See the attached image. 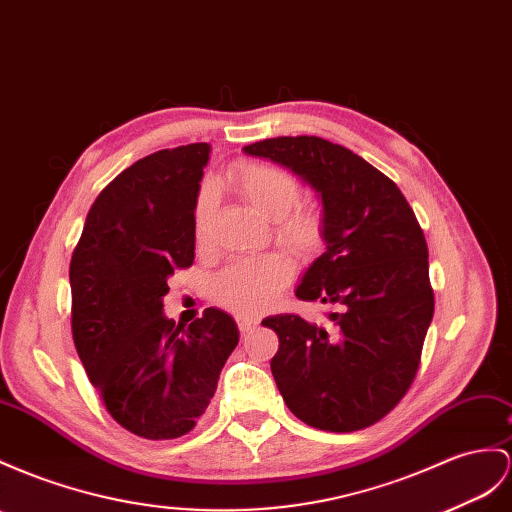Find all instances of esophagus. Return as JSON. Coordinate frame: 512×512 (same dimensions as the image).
Returning a JSON list of instances; mask_svg holds the SVG:
<instances>
[{"instance_id":"1","label":"esophagus","mask_w":512,"mask_h":512,"mask_svg":"<svg viewBox=\"0 0 512 512\" xmlns=\"http://www.w3.org/2000/svg\"><path fill=\"white\" fill-rule=\"evenodd\" d=\"M255 326H257V320H255V318H246V316H240V318H238V329H240V333L253 331Z\"/></svg>"}]
</instances>
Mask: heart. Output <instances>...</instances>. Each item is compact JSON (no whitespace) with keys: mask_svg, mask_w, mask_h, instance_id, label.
<instances>
[{"mask_svg":"<svg viewBox=\"0 0 512 512\" xmlns=\"http://www.w3.org/2000/svg\"><path fill=\"white\" fill-rule=\"evenodd\" d=\"M233 183L244 201L261 216L277 220L281 240L300 251L316 246L322 235V218L313 209H291L300 199V186L290 170L272 164H242L233 170ZM218 194L212 183H205L194 207L196 240L205 242L216 212ZM294 266L281 255L235 261L218 274L214 296L222 307L238 316H255L268 309L274 298L292 279Z\"/></svg>","mask_w":512,"mask_h":512,"instance_id":"heart-1","label":"heart"}]
</instances>
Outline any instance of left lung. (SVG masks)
<instances>
[{
  "mask_svg": "<svg viewBox=\"0 0 512 512\" xmlns=\"http://www.w3.org/2000/svg\"><path fill=\"white\" fill-rule=\"evenodd\" d=\"M303 179L322 203L324 253L296 287L331 305V329L294 313L266 318L270 370L305 424L352 432L376 424L411 387L435 311L424 231L404 194L342 144L281 136L244 147Z\"/></svg>",
  "mask_w": 512,
  "mask_h": 512,
  "instance_id": "obj_1",
  "label": "left lung"
}]
</instances>
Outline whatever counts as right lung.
Here are the masks:
<instances>
[{
  "label": "right lung",
  "instance_id": "1",
  "mask_svg": "<svg viewBox=\"0 0 512 512\" xmlns=\"http://www.w3.org/2000/svg\"><path fill=\"white\" fill-rule=\"evenodd\" d=\"M207 142L142 157L103 188L71 257V329L108 413L144 439H177L205 415L240 342L227 311L188 329L164 316L168 279L194 261Z\"/></svg>",
  "mask_w": 512,
  "mask_h": 512
}]
</instances>
